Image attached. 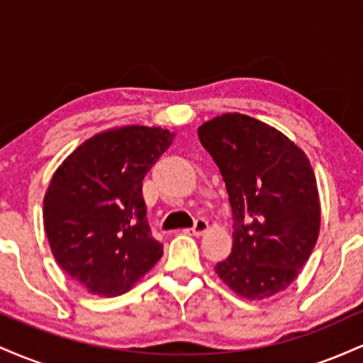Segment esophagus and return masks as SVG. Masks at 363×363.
<instances>
[{
	"label": "esophagus",
	"mask_w": 363,
	"mask_h": 363,
	"mask_svg": "<svg viewBox=\"0 0 363 363\" xmlns=\"http://www.w3.org/2000/svg\"><path fill=\"white\" fill-rule=\"evenodd\" d=\"M206 228H208L206 220L199 218V220H196V222H194L193 228H189V230H186V232H187V234H191V235H201V234H205Z\"/></svg>",
	"instance_id": "obj_1"
}]
</instances>
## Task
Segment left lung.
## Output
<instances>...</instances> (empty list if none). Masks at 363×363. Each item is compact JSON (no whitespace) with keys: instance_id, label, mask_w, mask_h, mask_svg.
Returning a JSON list of instances; mask_svg holds the SVG:
<instances>
[{"instance_id":"1","label":"left lung","mask_w":363,"mask_h":363,"mask_svg":"<svg viewBox=\"0 0 363 363\" xmlns=\"http://www.w3.org/2000/svg\"><path fill=\"white\" fill-rule=\"evenodd\" d=\"M218 165L234 216V245L215 272L240 297L285 290L318 242L320 208L309 158L280 131L244 114L198 128Z\"/></svg>"}]
</instances>
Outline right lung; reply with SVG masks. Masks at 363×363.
Returning a JSON list of instances; mask_svg holds the SVG:
<instances>
[{
  "label": "right lung",
  "instance_id": "right-lung-1",
  "mask_svg": "<svg viewBox=\"0 0 363 363\" xmlns=\"http://www.w3.org/2000/svg\"><path fill=\"white\" fill-rule=\"evenodd\" d=\"M170 143L167 129H112L80 145L52 176L45 234L57 264L91 294H124L164 254L141 187Z\"/></svg>",
  "mask_w": 363,
  "mask_h": 363
}]
</instances>
